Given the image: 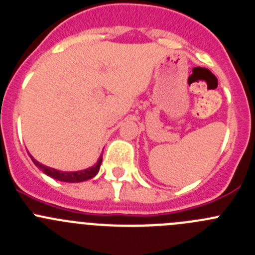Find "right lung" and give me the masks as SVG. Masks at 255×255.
Instances as JSON below:
<instances>
[{"mask_svg": "<svg viewBox=\"0 0 255 255\" xmlns=\"http://www.w3.org/2000/svg\"><path fill=\"white\" fill-rule=\"evenodd\" d=\"M30 156L31 159H32L33 164H35L40 170H42L46 175L51 176V178L53 179H56V180L65 181V183H80V181H85L94 178V176L99 173V170H100V165H101V162H103V155H100L98 162H96L94 166H91V168H87V169H84V170H79V171H61V170H56V169L48 168V166L43 165V164L38 162L37 160L33 159V156L31 154Z\"/></svg>", "mask_w": 255, "mask_h": 255, "instance_id": "add662e5", "label": "right lung"}]
</instances>
